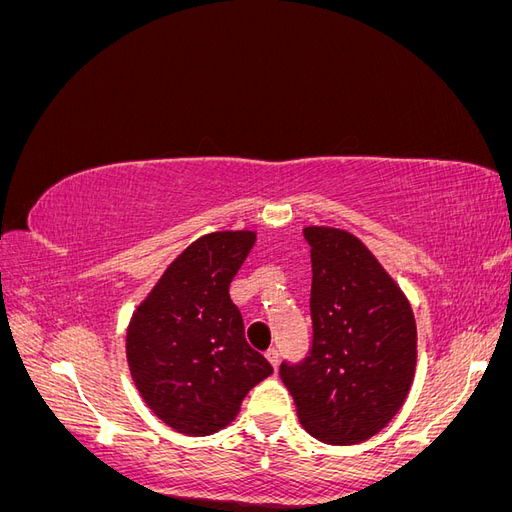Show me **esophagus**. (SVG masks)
I'll return each mask as SVG.
<instances>
[{"mask_svg": "<svg viewBox=\"0 0 512 512\" xmlns=\"http://www.w3.org/2000/svg\"><path fill=\"white\" fill-rule=\"evenodd\" d=\"M267 359H269V363L273 365V369L280 367V359H282L280 350H277V348H269V350H267Z\"/></svg>", "mask_w": 512, "mask_h": 512, "instance_id": "obj_1", "label": "esophagus"}]
</instances>
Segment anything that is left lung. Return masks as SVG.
<instances>
[{
  "mask_svg": "<svg viewBox=\"0 0 512 512\" xmlns=\"http://www.w3.org/2000/svg\"><path fill=\"white\" fill-rule=\"evenodd\" d=\"M312 247V348L282 363L309 436L335 446L359 444L404 406L416 367V322L393 277L354 235L309 226Z\"/></svg>",
  "mask_w": 512,
  "mask_h": 512,
  "instance_id": "left-lung-1",
  "label": "left lung"
}]
</instances>
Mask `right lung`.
Masks as SVG:
<instances>
[{
    "instance_id": "add662e5",
    "label": "right lung",
    "mask_w": 512,
    "mask_h": 512,
    "mask_svg": "<svg viewBox=\"0 0 512 512\" xmlns=\"http://www.w3.org/2000/svg\"><path fill=\"white\" fill-rule=\"evenodd\" d=\"M256 232L224 230L183 250L134 312L126 354L145 404L185 436H209L235 421L243 397L273 374L245 342L230 282Z\"/></svg>"
}]
</instances>
